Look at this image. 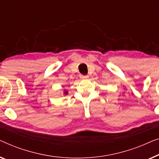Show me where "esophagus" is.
I'll list each match as a JSON object with an SVG mask.
<instances>
[{"instance_id": "1", "label": "esophagus", "mask_w": 159, "mask_h": 159, "mask_svg": "<svg viewBox=\"0 0 159 159\" xmlns=\"http://www.w3.org/2000/svg\"><path fill=\"white\" fill-rule=\"evenodd\" d=\"M80 78L81 79H87L89 78L88 75H80Z\"/></svg>"}]
</instances>
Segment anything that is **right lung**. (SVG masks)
Instances as JSON below:
<instances>
[{"mask_svg": "<svg viewBox=\"0 0 159 159\" xmlns=\"http://www.w3.org/2000/svg\"><path fill=\"white\" fill-rule=\"evenodd\" d=\"M64 93H65V94H68V91H64Z\"/></svg>", "mask_w": 159, "mask_h": 159, "instance_id": "right-lung-1", "label": "right lung"}]
</instances>
